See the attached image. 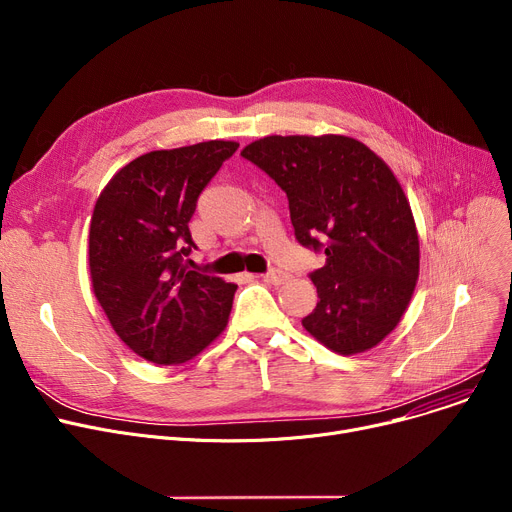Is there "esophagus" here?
Here are the masks:
<instances>
[{
    "mask_svg": "<svg viewBox=\"0 0 512 512\" xmlns=\"http://www.w3.org/2000/svg\"><path fill=\"white\" fill-rule=\"evenodd\" d=\"M261 278L265 282H270V284H282L286 280V274L282 270H276V267H272V270H267Z\"/></svg>",
    "mask_w": 512,
    "mask_h": 512,
    "instance_id": "34e87169",
    "label": "esophagus"
}]
</instances>
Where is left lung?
<instances>
[{
    "label": "left lung",
    "instance_id": "8db88e82",
    "mask_svg": "<svg viewBox=\"0 0 512 512\" xmlns=\"http://www.w3.org/2000/svg\"><path fill=\"white\" fill-rule=\"evenodd\" d=\"M288 197L294 236L326 265L309 274L317 307L305 330L340 355L382 342L405 313L419 276L411 205L384 161L363 143L265 137L240 153Z\"/></svg>",
    "mask_w": 512,
    "mask_h": 512
}]
</instances>
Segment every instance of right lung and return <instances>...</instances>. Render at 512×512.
Wrapping results in <instances>:
<instances>
[{
	"label": "right lung",
	"instance_id": "right-lung-1",
	"mask_svg": "<svg viewBox=\"0 0 512 512\" xmlns=\"http://www.w3.org/2000/svg\"><path fill=\"white\" fill-rule=\"evenodd\" d=\"M238 143L151 151L97 199L89 232L93 292L120 340L157 365L199 355L222 334L236 284L188 270L197 199Z\"/></svg>",
	"mask_w": 512,
	"mask_h": 512
}]
</instances>
